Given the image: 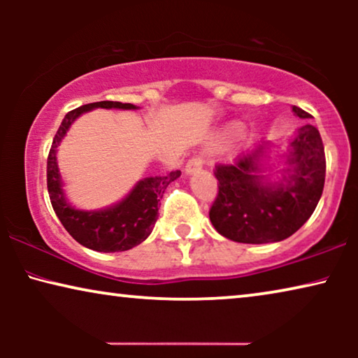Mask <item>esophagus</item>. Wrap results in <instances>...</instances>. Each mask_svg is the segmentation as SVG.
<instances>
[{
    "label": "esophagus",
    "mask_w": 358,
    "mask_h": 358,
    "mask_svg": "<svg viewBox=\"0 0 358 358\" xmlns=\"http://www.w3.org/2000/svg\"><path fill=\"white\" fill-rule=\"evenodd\" d=\"M202 166H203V156L195 155L187 161V164H185V173L192 174V173H195V171L202 169Z\"/></svg>",
    "instance_id": "esophagus-1"
}]
</instances>
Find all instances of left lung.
<instances>
[{
	"mask_svg": "<svg viewBox=\"0 0 358 358\" xmlns=\"http://www.w3.org/2000/svg\"><path fill=\"white\" fill-rule=\"evenodd\" d=\"M301 119L310 114L293 106ZM262 146L233 163L215 164L218 192L210 207V222L222 236L236 243L264 244L282 241L298 231L315 212L326 178V155L315 125L301 127L280 184L262 182L256 163Z\"/></svg>",
	"mask_w": 358,
	"mask_h": 358,
	"instance_id": "8db88e82",
	"label": "left lung"
}]
</instances>
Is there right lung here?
I'll return each instance as SVG.
<instances>
[{
	"label": "right lung",
	"mask_w": 358,
	"mask_h": 358,
	"mask_svg": "<svg viewBox=\"0 0 358 358\" xmlns=\"http://www.w3.org/2000/svg\"><path fill=\"white\" fill-rule=\"evenodd\" d=\"M104 107V109H135L134 104H122L117 101H101L85 104L78 109L68 112L63 119L60 129L57 130L55 138L47 158V189L50 195L52 207L55 210L58 220L78 243L92 251L99 252H120L135 248L150 236L156 220H158L159 200L168 185L178 179L180 171H171L168 176H155L146 178L136 184L129 197L122 200L114 207L99 210V212H81L71 208L65 202L62 192L60 173L57 166V146L60 143L73 120L83 112Z\"/></svg>",
	"instance_id": "1"
}]
</instances>
